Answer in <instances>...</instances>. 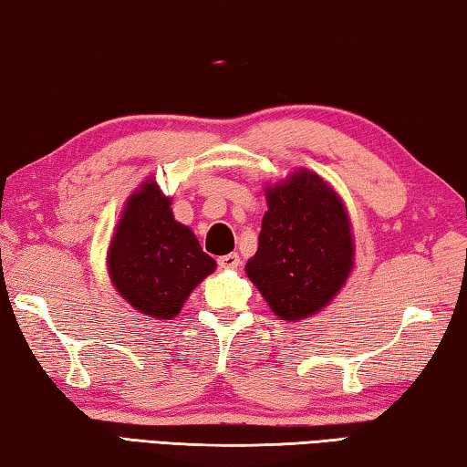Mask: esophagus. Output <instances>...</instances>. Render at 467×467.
<instances>
[{
    "mask_svg": "<svg viewBox=\"0 0 467 467\" xmlns=\"http://www.w3.org/2000/svg\"><path fill=\"white\" fill-rule=\"evenodd\" d=\"M240 263L242 260L238 254H235V252H232V254H225V256H219V260H217L219 268H238Z\"/></svg>",
    "mask_w": 467,
    "mask_h": 467,
    "instance_id": "1",
    "label": "esophagus"
}]
</instances>
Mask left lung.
<instances>
[{
	"label": "left lung",
	"instance_id": "left-lung-1",
	"mask_svg": "<svg viewBox=\"0 0 467 467\" xmlns=\"http://www.w3.org/2000/svg\"><path fill=\"white\" fill-rule=\"evenodd\" d=\"M268 211L248 279L285 322L312 317L330 304L355 268V235L345 201L307 168L265 186Z\"/></svg>",
	"mask_w": 467,
	"mask_h": 467
}]
</instances>
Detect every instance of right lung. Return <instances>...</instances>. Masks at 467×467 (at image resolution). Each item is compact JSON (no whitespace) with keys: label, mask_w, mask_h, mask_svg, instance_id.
<instances>
[{"label":"right lung","mask_w":467,"mask_h":467,"mask_svg":"<svg viewBox=\"0 0 467 467\" xmlns=\"http://www.w3.org/2000/svg\"><path fill=\"white\" fill-rule=\"evenodd\" d=\"M112 287L153 320H171L217 263L171 213V199L150 176L122 207L106 252Z\"/></svg>","instance_id":"1"}]
</instances>
